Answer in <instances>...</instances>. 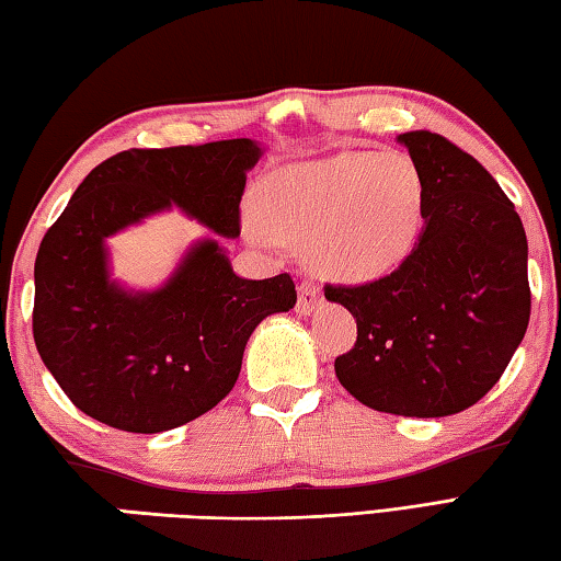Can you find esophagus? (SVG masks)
I'll use <instances>...</instances> for the list:
<instances>
[{
	"label": "esophagus",
	"instance_id": "1",
	"mask_svg": "<svg viewBox=\"0 0 561 561\" xmlns=\"http://www.w3.org/2000/svg\"><path fill=\"white\" fill-rule=\"evenodd\" d=\"M322 305V293L317 288L314 283H300L298 288V305H295V310L300 314H312L317 308Z\"/></svg>",
	"mask_w": 561,
	"mask_h": 561
}]
</instances>
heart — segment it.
Returning <instances> with one entry per match:
<instances>
[{"label":"heart","mask_w":561,"mask_h":561,"mask_svg":"<svg viewBox=\"0 0 561 561\" xmlns=\"http://www.w3.org/2000/svg\"><path fill=\"white\" fill-rule=\"evenodd\" d=\"M425 183L410 156L346 151L290 163L256 187V244H305L327 278L364 283L403 263L422 234Z\"/></svg>","instance_id":"b5f03b06"}]
</instances>
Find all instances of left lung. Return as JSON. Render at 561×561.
Returning <instances> with one entry per match:
<instances>
[{
	"label": "left lung",
	"mask_w": 561,
	"mask_h": 561,
	"mask_svg": "<svg viewBox=\"0 0 561 561\" xmlns=\"http://www.w3.org/2000/svg\"><path fill=\"white\" fill-rule=\"evenodd\" d=\"M425 183V227L400 266L364 285H324L356 317L336 356L358 403L405 417H445L499 383L530 322L527 239L501 185L432 131L400 134Z\"/></svg>",
	"instance_id": "8db88e82"
}]
</instances>
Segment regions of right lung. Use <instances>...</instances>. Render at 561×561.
I'll list each match as a JSON object with an SVG mask.
<instances>
[{
  "label": "right lung",
  "instance_id": "1",
  "mask_svg": "<svg viewBox=\"0 0 561 561\" xmlns=\"http://www.w3.org/2000/svg\"><path fill=\"white\" fill-rule=\"evenodd\" d=\"M251 139L122 151L92 168L38 247L34 340L72 405L104 425L156 435L205 415L234 388L251 332L288 312V273L247 280L217 239L190 247L158 290L110 278L104 239L173 205L239 237Z\"/></svg>",
  "mask_w": 561,
  "mask_h": 561
}]
</instances>
